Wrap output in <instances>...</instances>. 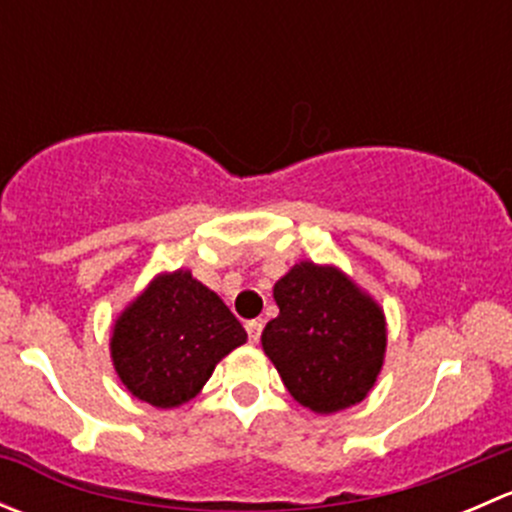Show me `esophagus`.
<instances>
[{"instance_id": "esophagus-1", "label": "esophagus", "mask_w": 512, "mask_h": 512, "mask_svg": "<svg viewBox=\"0 0 512 512\" xmlns=\"http://www.w3.org/2000/svg\"><path fill=\"white\" fill-rule=\"evenodd\" d=\"M245 329H247V337H250L252 344L260 342V334H262V322H260V319H252V322H247Z\"/></svg>"}]
</instances>
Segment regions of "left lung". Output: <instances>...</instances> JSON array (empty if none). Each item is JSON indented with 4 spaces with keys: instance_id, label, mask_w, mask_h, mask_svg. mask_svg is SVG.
Instances as JSON below:
<instances>
[{
    "instance_id": "8db88e82",
    "label": "left lung",
    "mask_w": 512,
    "mask_h": 512,
    "mask_svg": "<svg viewBox=\"0 0 512 512\" xmlns=\"http://www.w3.org/2000/svg\"><path fill=\"white\" fill-rule=\"evenodd\" d=\"M280 307L262 349L294 401L314 414L361 404L386 354V317L369 292L334 265L302 260L275 282Z\"/></svg>"
}]
</instances>
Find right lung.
<instances>
[{"mask_svg":"<svg viewBox=\"0 0 512 512\" xmlns=\"http://www.w3.org/2000/svg\"><path fill=\"white\" fill-rule=\"evenodd\" d=\"M247 334L213 289L190 270L160 272L111 329V361L136 399L175 409L200 394L215 366Z\"/></svg>","mask_w":512,"mask_h":512,"instance_id":"obj_1","label":"right lung"}]
</instances>
